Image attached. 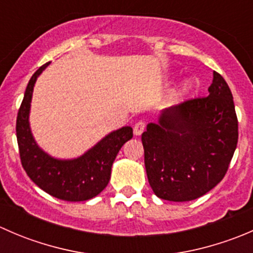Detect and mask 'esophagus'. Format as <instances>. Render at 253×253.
I'll list each match as a JSON object with an SVG mask.
<instances>
[{"instance_id": "34e87169", "label": "esophagus", "mask_w": 253, "mask_h": 253, "mask_svg": "<svg viewBox=\"0 0 253 253\" xmlns=\"http://www.w3.org/2000/svg\"><path fill=\"white\" fill-rule=\"evenodd\" d=\"M145 129V124L143 121H138L136 125L133 126V133L134 136H141V134L144 132Z\"/></svg>"}]
</instances>
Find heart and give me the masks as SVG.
I'll return each instance as SVG.
<instances>
[{
  "mask_svg": "<svg viewBox=\"0 0 253 253\" xmlns=\"http://www.w3.org/2000/svg\"><path fill=\"white\" fill-rule=\"evenodd\" d=\"M196 85H197L196 81H193V79H186V81L180 85V89L177 90V96L188 95V94H191L195 90Z\"/></svg>",
  "mask_w": 253,
  "mask_h": 253,
  "instance_id": "heart-1",
  "label": "heart"
}]
</instances>
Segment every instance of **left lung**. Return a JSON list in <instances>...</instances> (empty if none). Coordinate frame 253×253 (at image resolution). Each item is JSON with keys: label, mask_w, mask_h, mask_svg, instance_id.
<instances>
[{"label": "left lung", "mask_w": 253, "mask_h": 253, "mask_svg": "<svg viewBox=\"0 0 253 253\" xmlns=\"http://www.w3.org/2000/svg\"><path fill=\"white\" fill-rule=\"evenodd\" d=\"M208 93L165 109L143 132L148 181L162 200H196L228 171L239 138L233 94L216 72Z\"/></svg>", "instance_id": "obj_1"}]
</instances>
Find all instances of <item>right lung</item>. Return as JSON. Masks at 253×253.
<instances>
[{"label": "right lung", "instance_id": "1", "mask_svg": "<svg viewBox=\"0 0 253 253\" xmlns=\"http://www.w3.org/2000/svg\"><path fill=\"white\" fill-rule=\"evenodd\" d=\"M50 65L45 63L30 78L17 116L20 162L30 180L42 191L68 202L88 201L108 186L111 168L122 145L133 137L132 127L112 131L75 159H57L38 145L29 124L30 103L37 79Z\"/></svg>", "mask_w": 253, "mask_h": 253}]
</instances>
